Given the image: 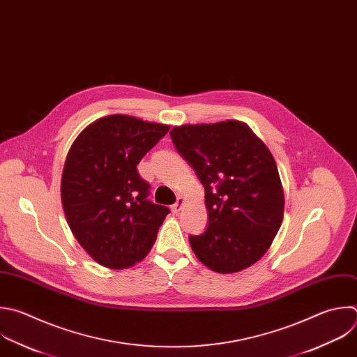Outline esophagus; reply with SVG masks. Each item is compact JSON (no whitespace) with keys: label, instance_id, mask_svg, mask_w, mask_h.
Wrapping results in <instances>:
<instances>
[{"label":"esophagus","instance_id":"1","mask_svg":"<svg viewBox=\"0 0 357 357\" xmlns=\"http://www.w3.org/2000/svg\"><path fill=\"white\" fill-rule=\"evenodd\" d=\"M183 204H185V199H183V197H178L176 203H175V204H172V206H171V208H172V211H174V213H178V211L183 207Z\"/></svg>","mask_w":357,"mask_h":357}]
</instances>
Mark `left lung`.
Segmentation results:
<instances>
[{"mask_svg":"<svg viewBox=\"0 0 357 357\" xmlns=\"http://www.w3.org/2000/svg\"><path fill=\"white\" fill-rule=\"evenodd\" d=\"M169 135L204 186L208 225L189 236L192 251L218 273L250 268L283 221L284 195L269 149L236 121L178 126Z\"/></svg>","mask_w":357,"mask_h":357,"instance_id":"left-lung-1","label":"left lung"}]
</instances>
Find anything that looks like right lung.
I'll use <instances>...</instances> for the list:
<instances>
[{
	"instance_id": "add662e5",
	"label": "right lung",
	"mask_w": 357,
	"mask_h": 357,
	"mask_svg": "<svg viewBox=\"0 0 357 357\" xmlns=\"http://www.w3.org/2000/svg\"><path fill=\"white\" fill-rule=\"evenodd\" d=\"M169 126L110 114L74 140L61 176L67 222L86 254L102 266L125 269L147 257L169 208L150 202L142 158Z\"/></svg>"
}]
</instances>
